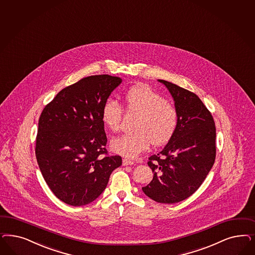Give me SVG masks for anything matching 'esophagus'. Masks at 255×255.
Masks as SVG:
<instances>
[{
  "mask_svg": "<svg viewBox=\"0 0 255 255\" xmlns=\"http://www.w3.org/2000/svg\"><path fill=\"white\" fill-rule=\"evenodd\" d=\"M134 162L130 160V159H128V158H124L123 159V166H128V165H133Z\"/></svg>",
  "mask_w": 255,
  "mask_h": 255,
  "instance_id": "34e87169",
  "label": "esophagus"
}]
</instances>
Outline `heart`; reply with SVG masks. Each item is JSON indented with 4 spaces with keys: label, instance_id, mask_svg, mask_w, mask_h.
Masks as SVG:
<instances>
[{
    "label": "heart",
    "instance_id": "b5f03b06",
    "mask_svg": "<svg viewBox=\"0 0 255 255\" xmlns=\"http://www.w3.org/2000/svg\"><path fill=\"white\" fill-rule=\"evenodd\" d=\"M125 107L128 113L136 115L132 129L113 139L111 148L115 153L127 157H135L147 149L164 144L172 138L178 123L177 111L173 104L150 86L135 85L125 95ZM123 109L115 100L109 99L101 112V120L111 131L120 128Z\"/></svg>",
    "mask_w": 255,
    "mask_h": 255
}]
</instances>
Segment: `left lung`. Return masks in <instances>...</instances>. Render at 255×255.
<instances>
[{
	"mask_svg": "<svg viewBox=\"0 0 255 255\" xmlns=\"http://www.w3.org/2000/svg\"><path fill=\"white\" fill-rule=\"evenodd\" d=\"M157 81L173 98L178 123L164 148L149 157L154 176L141 189L157 203L175 204L192 195L213 167L216 128L212 115L194 93Z\"/></svg>",
	"mask_w": 255,
	"mask_h": 255,
	"instance_id": "1",
	"label": "left lung"
}]
</instances>
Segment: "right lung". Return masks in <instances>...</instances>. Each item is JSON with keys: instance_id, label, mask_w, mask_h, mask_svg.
I'll list each match as a JSON object with an SVG mask.
<instances>
[{"instance_id": "obj_1", "label": "right lung", "mask_w": 255, "mask_h": 255, "mask_svg": "<svg viewBox=\"0 0 255 255\" xmlns=\"http://www.w3.org/2000/svg\"><path fill=\"white\" fill-rule=\"evenodd\" d=\"M122 79L110 75L83 78L60 91L42 112L35 156L54 195L73 206L95 201L120 156H106L107 137L101 112Z\"/></svg>"}]
</instances>
